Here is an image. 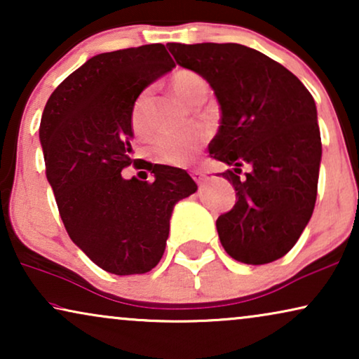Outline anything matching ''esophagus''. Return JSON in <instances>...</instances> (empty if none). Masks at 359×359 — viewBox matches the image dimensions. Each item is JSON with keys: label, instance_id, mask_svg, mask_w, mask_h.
Returning <instances> with one entry per match:
<instances>
[{"label": "esophagus", "instance_id": "1", "mask_svg": "<svg viewBox=\"0 0 359 359\" xmlns=\"http://www.w3.org/2000/svg\"><path fill=\"white\" fill-rule=\"evenodd\" d=\"M191 176H193V180L196 181V183H204V181H208V173H204V171H201V170H194L193 173H191Z\"/></svg>", "mask_w": 359, "mask_h": 359}]
</instances>
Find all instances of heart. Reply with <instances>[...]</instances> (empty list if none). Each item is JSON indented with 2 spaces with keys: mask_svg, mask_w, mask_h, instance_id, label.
Returning <instances> with one entry per match:
<instances>
[{
  "mask_svg": "<svg viewBox=\"0 0 359 359\" xmlns=\"http://www.w3.org/2000/svg\"><path fill=\"white\" fill-rule=\"evenodd\" d=\"M170 86L175 95L189 106L203 104L209 95V85L205 78L186 68L173 73V76L170 78ZM149 106L150 88H145L135 96L130 106V129L137 137H147L150 134ZM205 140H208V135L201 129H191L181 134H165L151 142L150 155L156 163L183 168L198 160Z\"/></svg>",
  "mask_w": 359,
  "mask_h": 359,
  "instance_id": "1",
  "label": "heart"
}]
</instances>
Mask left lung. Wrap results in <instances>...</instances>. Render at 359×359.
Returning a JSON list of instances; mask_svg holds the SVG:
<instances>
[{
	"label": "left lung",
	"instance_id": "1",
	"mask_svg": "<svg viewBox=\"0 0 359 359\" xmlns=\"http://www.w3.org/2000/svg\"><path fill=\"white\" fill-rule=\"evenodd\" d=\"M166 47L205 78L222 111L209 155L235 166L222 176L237 203L215 222L220 243L247 264L284 257L316 208L322 140L312 95L281 63L240 43ZM245 164L250 171L240 177Z\"/></svg>",
	"mask_w": 359,
	"mask_h": 359
}]
</instances>
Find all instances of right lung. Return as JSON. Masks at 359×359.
<instances>
[{
  "label": "right lung",
  "instance_id": "obj_1",
  "mask_svg": "<svg viewBox=\"0 0 359 359\" xmlns=\"http://www.w3.org/2000/svg\"><path fill=\"white\" fill-rule=\"evenodd\" d=\"M175 67L163 43L100 53L48 97L39 137L68 235L107 273L144 274L163 257L170 217L198 186L184 170L154 166L155 181L124 180L132 154L130 106Z\"/></svg>",
  "mask_w": 359,
  "mask_h": 359
}]
</instances>
